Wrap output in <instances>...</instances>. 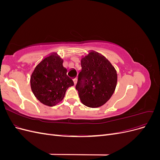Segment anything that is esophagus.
Returning a JSON list of instances; mask_svg holds the SVG:
<instances>
[{"instance_id":"1","label":"esophagus","mask_w":160,"mask_h":160,"mask_svg":"<svg viewBox=\"0 0 160 160\" xmlns=\"http://www.w3.org/2000/svg\"><path fill=\"white\" fill-rule=\"evenodd\" d=\"M73 82H74V84H75V85H76V84H77V78L73 79Z\"/></svg>"}]
</instances>
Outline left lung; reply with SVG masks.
<instances>
[{"label": "left lung", "mask_w": 160, "mask_h": 160, "mask_svg": "<svg viewBox=\"0 0 160 160\" xmlns=\"http://www.w3.org/2000/svg\"><path fill=\"white\" fill-rule=\"evenodd\" d=\"M81 65L75 88L81 102L89 108L101 107L114 93L117 72L104 56L95 51L82 57Z\"/></svg>", "instance_id": "obj_1"}]
</instances>
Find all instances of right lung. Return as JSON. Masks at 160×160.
Wrapping results in <instances>:
<instances>
[{"label": "right lung", "instance_id": "obj_1", "mask_svg": "<svg viewBox=\"0 0 160 160\" xmlns=\"http://www.w3.org/2000/svg\"><path fill=\"white\" fill-rule=\"evenodd\" d=\"M62 62L57 53H52L36 66L31 76L33 94L41 103L49 107L61 102L67 89L74 85Z\"/></svg>", "mask_w": 160, "mask_h": 160}]
</instances>
